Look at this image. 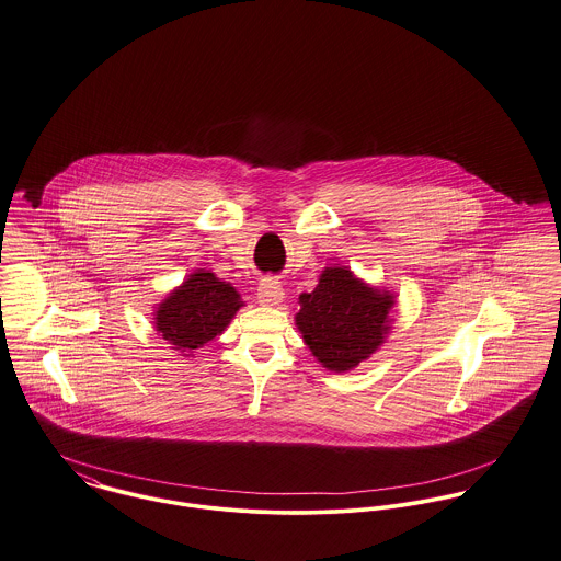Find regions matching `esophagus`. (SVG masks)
I'll list each match as a JSON object with an SVG mask.
<instances>
[{
  "label": "esophagus",
  "instance_id": "obj_1",
  "mask_svg": "<svg viewBox=\"0 0 561 561\" xmlns=\"http://www.w3.org/2000/svg\"><path fill=\"white\" fill-rule=\"evenodd\" d=\"M284 299V288L282 282H277L275 277H264L257 286V301L262 306H277Z\"/></svg>",
  "mask_w": 561,
  "mask_h": 561
}]
</instances>
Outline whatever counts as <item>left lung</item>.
<instances>
[{"mask_svg":"<svg viewBox=\"0 0 561 561\" xmlns=\"http://www.w3.org/2000/svg\"><path fill=\"white\" fill-rule=\"evenodd\" d=\"M295 316L311 355L333 373H346L368 359L389 333L396 299L357 279L346 266H327L318 286L299 297Z\"/></svg>","mask_w":561,"mask_h":561,"instance_id":"8db88e82","label":"left lung"}]
</instances>
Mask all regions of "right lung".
Listing matches in <instances>:
<instances>
[{
  "label": "right lung",
  "mask_w": 561,
  "mask_h": 561,
  "mask_svg": "<svg viewBox=\"0 0 561 561\" xmlns=\"http://www.w3.org/2000/svg\"><path fill=\"white\" fill-rule=\"evenodd\" d=\"M243 306L232 284L197 268L154 311V329L172 348L193 353L226 331Z\"/></svg>",
  "instance_id": "1"
}]
</instances>
